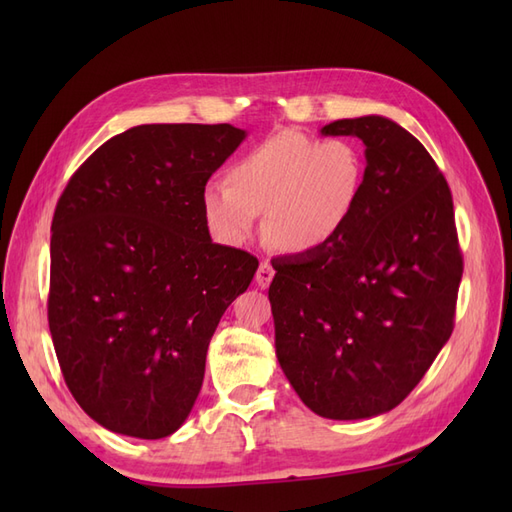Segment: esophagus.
<instances>
[{"label": "esophagus", "instance_id": "1", "mask_svg": "<svg viewBox=\"0 0 512 512\" xmlns=\"http://www.w3.org/2000/svg\"><path fill=\"white\" fill-rule=\"evenodd\" d=\"M273 277H275V271H273V267H271V262L262 260L258 271H256V284H258L260 288H269V284L273 282Z\"/></svg>", "mask_w": 512, "mask_h": 512}]
</instances>
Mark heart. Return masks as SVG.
Wrapping results in <instances>:
<instances>
[{"mask_svg": "<svg viewBox=\"0 0 512 512\" xmlns=\"http://www.w3.org/2000/svg\"><path fill=\"white\" fill-rule=\"evenodd\" d=\"M228 183L200 192L205 220L220 239L243 243L265 215V237L280 252L312 254L333 243L359 207L365 164L344 138L277 132L228 166Z\"/></svg>", "mask_w": 512, "mask_h": 512, "instance_id": "1", "label": "heart"}]
</instances>
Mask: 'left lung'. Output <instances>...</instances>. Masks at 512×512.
<instances>
[{"label": "left lung", "mask_w": 512, "mask_h": 512, "mask_svg": "<svg viewBox=\"0 0 512 512\" xmlns=\"http://www.w3.org/2000/svg\"><path fill=\"white\" fill-rule=\"evenodd\" d=\"M324 136H359V207L333 243L273 258L275 352L303 404L335 421L404 401L455 327L463 273L451 188L395 121L339 119Z\"/></svg>", "instance_id": "obj_1"}]
</instances>
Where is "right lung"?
<instances>
[{"label":"right lung","instance_id":"add662e5","mask_svg":"<svg viewBox=\"0 0 512 512\" xmlns=\"http://www.w3.org/2000/svg\"><path fill=\"white\" fill-rule=\"evenodd\" d=\"M243 138L230 123L136 126L57 200L49 329L72 397L106 429L166 438L194 406L211 337L258 269L211 241L200 207Z\"/></svg>","mask_w":512,"mask_h":512}]
</instances>
